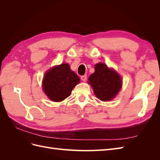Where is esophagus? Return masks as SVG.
Returning a JSON list of instances; mask_svg holds the SVG:
<instances>
[{"label":"esophagus","instance_id":"1","mask_svg":"<svg viewBox=\"0 0 160 160\" xmlns=\"http://www.w3.org/2000/svg\"><path fill=\"white\" fill-rule=\"evenodd\" d=\"M81 79L83 81H85L87 80V75H83L81 77Z\"/></svg>","mask_w":160,"mask_h":160}]
</instances>
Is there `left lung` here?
<instances>
[{"mask_svg":"<svg viewBox=\"0 0 160 160\" xmlns=\"http://www.w3.org/2000/svg\"><path fill=\"white\" fill-rule=\"evenodd\" d=\"M88 80L97 98L103 101L113 99L122 86L119 75L102 62L95 65V72L89 77Z\"/></svg>","mask_w":160,"mask_h":160,"instance_id":"8db88e82","label":"left lung"}]
</instances>
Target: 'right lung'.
<instances>
[{"label": "right lung", "instance_id": "right-lung-1", "mask_svg": "<svg viewBox=\"0 0 160 160\" xmlns=\"http://www.w3.org/2000/svg\"><path fill=\"white\" fill-rule=\"evenodd\" d=\"M80 79L67 63L53 67L46 72L42 80V89L51 101L60 102L70 96Z\"/></svg>", "mask_w": 160, "mask_h": 160}]
</instances>
